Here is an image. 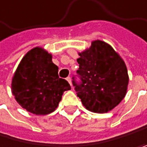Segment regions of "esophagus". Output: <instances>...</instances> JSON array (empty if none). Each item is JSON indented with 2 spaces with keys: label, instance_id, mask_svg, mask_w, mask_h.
I'll use <instances>...</instances> for the list:
<instances>
[{
  "label": "esophagus",
  "instance_id": "esophagus-1",
  "mask_svg": "<svg viewBox=\"0 0 147 147\" xmlns=\"http://www.w3.org/2000/svg\"><path fill=\"white\" fill-rule=\"evenodd\" d=\"M66 80H67V82H68L71 85H72V84H71V78H70V77H67V78H66Z\"/></svg>",
  "mask_w": 147,
  "mask_h": 147
}]
</instances>
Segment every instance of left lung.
<instances>
[{
  "instance_id": "8db88e82",
  "label": "left lung",
  "mask_w": 147,
  "mask_h": 147,
  "mask_svg": "<svg viewBox=\"0 0 147 147\" xmlns=\"http://www.w3.org/2000/svg\"><path fill=\"white\" fill-rule=\"evenodd\" d=\"M78 54L77 73L82 84L74 82L77 96L91 112L112 111L127 93L129 76L125 61L110 44L101 40L93 41Z\"/></svg>"
}]
</instances>
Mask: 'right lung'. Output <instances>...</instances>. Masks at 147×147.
<instances>
[{"label":"right lung","instance_id":"add662e5","mask_svg":"<svg viewBox=\"0 0 147 147\" xmlns=\"http://www.w3.org/2000/svg\"><path fill=\"white\" fill-rule=\"evenodd\" d=\"M52 53L42 47L31 49L22 57L11 78V93L23 109L36 115L55 110L64 91L71 89L66 80L58 76V66Z\"/></svg>","mask_w":147,"mask_h":147}]
</instances>
